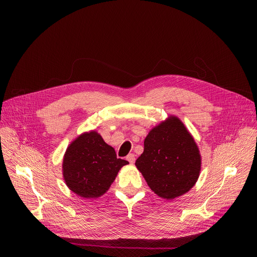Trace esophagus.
<instances>
[{
    "label": "esophagus",
    "instance_id": "1",
    "mask_svg": "<svg viewBox=\"0 0 257 257\" xmlns=\"http://www.w3.org/2000/svg\"><path fill=\"white\" fill-rule=\"evenodd\" d=\"M126 159L129 161L130 164H133L134 161H136V155L132 154V153H131V154H128L127 157H126Z\"/></svg>",
    "mask_w": 257,
    "mask_h": 257
}]
</instances>
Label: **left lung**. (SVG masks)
Wrapping results in <instances>:
<instances>
[{
	"label": "left lung",
	"mask_w": 257,
	"mask_h": 257,
	"mask_svg": "<svg viewBox=\"0 0 257 257\" xmlns=\"http://www.w3.org/2000/svg\"><path fill=\"white\" fill-rule=\"evenodd\" d=\"M144 146L136 166L156 195L171 200L191 190L199 177L201 157L179 118L172 116L152 129Z\"/></svg>",
	"instance_id": "obj_1"
}]
</instances>
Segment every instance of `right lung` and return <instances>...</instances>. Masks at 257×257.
Wrapping results in <instances>:
<instances>
[{"label":"right lung","mask_w":257,"mask_h":257,"mask_svg":"<svg viewBox=\"0 0 257 257\" xmlns=\"http://www.w3.org/2000/svg\"><path fill=\"white\" fill-rule=\"evenodd\" d=\"M128 161L116 157L100 134L91 131L75 140L64 154L62 170L66 185L82 198L102 196Z\"/></svg>","instance_id":"add662e5"}]
</instances>
